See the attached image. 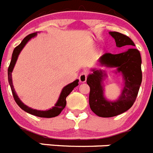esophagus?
<instances>
[{
    "mask_svg": "<svg viewBox=\"0 0 153 153\" xmlns=\"http://www.w3.org/2000/svg\"><path fill=\"white\" fill-rule=\"evenodd\" d=\"M79 82L80 83H85L87 79V71H83V73H81V74L79 75Z\"/></svg>",
    "mask_w": 153,
    "mask_h": 153,
    "instance_id": "obj_1",
    "label": "esophagus"
}]
</instances>
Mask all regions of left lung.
Listing matches in <instances>:
<instances>
[{
	"label": "left lung",
	"instance_id": "left-lung-1",
	"mask_svg": "<svg viewBox=\"0 0 153 153\" xmlns=\"http://www.w3.org/2000/svg\"><path fill=\"white\" fill-rule=\"evenodd\" d=\"M115 39L117 47L123 46L134 47L132 40L126 35L119 32H109ZM101 66L117 67V73H121L123 76L124 87L122 93L116 101L107 100L103 95L102 80L106 74L101 70L93 69V74L87 76L86 83L90 88L89 104L90 109L100 117H113L130 109L136 101L142 83L141 56L140 51L135 48H129L121 53H104L100 58Z\"/></svg>",
	"mask_w": 153,
	"mask_h": 153
}]
</instances>
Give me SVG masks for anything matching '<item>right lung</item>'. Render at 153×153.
<instances>
[{"mask_svg":"<svg viewBox=\"0 0 153 153\" xmlns=\"http://www.w3.org/2000/svg\"><path fill=\"white\" fill-rule=\"evenodd\" d=\"M36 35V33H30V34L27 35L26 37H24V40H22L21 44H19L17 47H16L14 48L13 51V53H12V58L11 61H10V65H9V67H8L7 70V74H8V82H9V84L10 86V89H11L12 94H13V99L15 102H17V104L23 110H24L27 113H30V114H32L33 116H36V117H44V118H52V117H57L58 115L60 114L62 112L63 109L66 106V104H67V101H66V98H67V96L70 94L72 90H74V87H76V86H78V83H79V79H76L75 81H74L73 83H70V84L67 85L66 86H64L62 90L61 93H60V97L58 99L57 102L55 104V106H53L51 109H48V110H45V111H41V110H36V109H33L32 108H30L28 106H27L26 105H24L21 100L19 99V97H17V93H16L15 90L13 89V83H12V76H11V73L13 70V67L15 66L16 61L17 60V57H18L19 54L21 51H22V49L24 47V46L26 45V44L30 40L32 37H34Z\"/></svg>","mask_w":153,"mask_h":153,"instance_id":"1","label":"right lung"}]
</instances>
